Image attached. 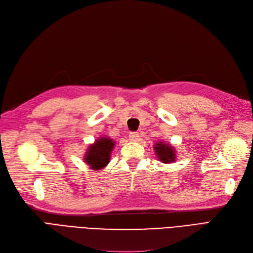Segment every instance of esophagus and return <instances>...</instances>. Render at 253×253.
<instances>
[{
  "label": "esophagus",
  "mask_w": 253,
  "mask_h": 253,
  "mask_svg": "<svg viewBox=\"0 0 253 253\" xmlns=\"http://www.w3.org/2000/svg\"><path fill=\"white\" fill-rule=\"evenodd\" d=\"M129 138L131 139V141H133V142H136V141H138L139 134H138V132H136V131H132V132L129 133Z\"/></svg>",
  "instance_id": "obj_1"
}]
</instances>
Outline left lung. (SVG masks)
Segmentation results:
<instances>
[{"label":"left lung","mask_w":253,"mask_h":253,"mask_svg":"<svg viewBox=\"0 0 253 253\" xmlns=\"http://www.w3.org/2000/svg\"><path fill=\"white\" fill-rule=\"evenodd\" d=\"M154 149H155L158 160H161L163 163L169 164L175 161L176 155L174 153V149L171 146L163 144V143H157Z\"/></svg>","instance_id":"8db88e82"}]
</instances>
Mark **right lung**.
Masks as SVG:
<instances>
[{
    "mask_svg": "<svg viewBox=\"0 0 253 253\" xmlns=\"http://www.w3.org/2000/svg\"><path fill=\"white\" fill-rule=\"evenodd\" d=\"M115 146V142L107 137H101L89 146L86 152L85 162L93 170H100L109 163L110 152Z\"/></svg>",
    "mask_w": 253,
    "mask_h": 253,
    "instance_id": "add662e5",
    "label": "right lung"
}]
</instances>
